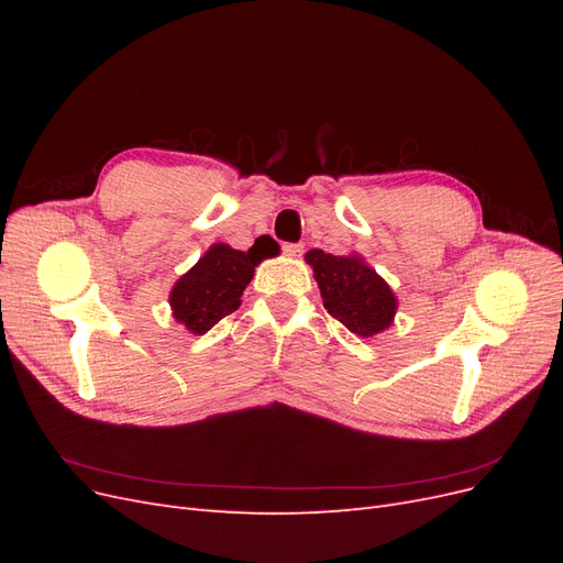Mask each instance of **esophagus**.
<instances>
[{"instance_id":"obj_1","label":"esophagus","mask_w":563,"mask_h":563,"mask_svg":"<svg viewBox=\"0 0 563 563\" xmlns=\"http://www.w3.org/2000/svg\"><path fill=\"white\" fill-rule=\"evenodd\" d=\"M302 244H284V253L288 255V258H298V255L302 253Z\"/></svg>"}]
</instances>
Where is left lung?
<instances>
[{
	"instance_id": "8db88e82",
	"label": "left lung",
	"mask_w": 563,
	"mask_h": 563,
	"mask_svg": "<svg viewBox=\"0 0 563 563\" xmlns=\"http://www.w3.org/2000/svg\"><path fill=\"white\" fill-rule=\"evenodd\" d=\"M305 263L314 272L323 308L354 335L373 338L395 323L399 300L360 253L331 255L312 249Z\"/></svg>"
}]
</instances>
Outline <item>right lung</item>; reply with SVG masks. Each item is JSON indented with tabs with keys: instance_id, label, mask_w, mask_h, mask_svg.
I'll list each match as a JSON object with an SVG mask.
<instances>
[{
	"instance_id": "right-lung-1",
	"label": "right lung",
	"mask_w": 563,
	"mask_h": 563,
	"mask_svg": "<svg viewBox=\"0 0 563 563\" xmlns=\"http://www.w3.org/2000/svg\"><path fill=\"white\" fill-rule=\"evenodd\" d=\"M265 258L269 251L255 244L249 251H236L223 242L211 244L168 294L174 319L195 335L211 331L220 319L240 308L244 288Z\"/></svg>"
}]
</instances>
